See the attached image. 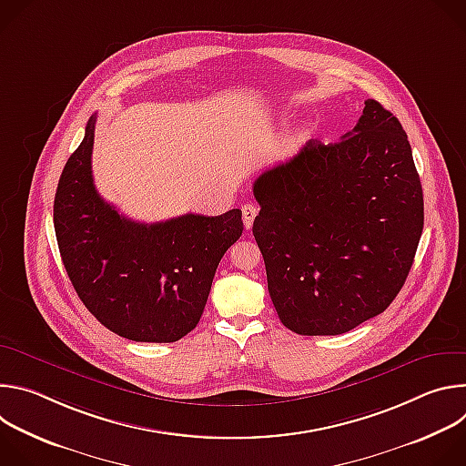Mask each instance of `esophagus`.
Returning a JSON list of instances; mask_svg holds the SVG:
<instances>
[{
    "label": "esophagus",
    "mask_w": 466,
    "mask_h": 466,
    "mask_svg": "<svg viewBox=\"0 0 466 466\" xmlns=\"http://www.w3.org/2000/svg\"><path fill=\"white\" fill-rule=\"evenodd\" d=\"M241 214H243L245 228L250 230V228H252V223H254V219H256V216H258V208L248 203V205H243V207H241Z\"/></svg>",
    "instance_id": "esophagus-1"
}]
</instances>
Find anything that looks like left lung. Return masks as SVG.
I'll return each mask as SVG.
<instances>
[{"label":"left lung","mask_w":466,"mask_h":466,"mask_svg":"<svg viewBox=\"0 0 466 466\" xmlns=\"http://www.w3.org/2000/svg\"><path fill=\"white\" fill-rule=\"evenodd\" d=\"M252 234L282 324L338 336L380 315L402 289L424 227L406 130L367 99L336 144L309 140L254 180Z\"/></svg>","instance_id":"left-lung-1"}]
</instances>
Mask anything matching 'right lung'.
<instances>
[{"label": "right lung", "instance_id": "add662e5", "mask_svg": "<svg viewBox=\"0 0 466 466\" xmlns=\"http://www.w3.org/2000/svg\"><path fill=\"white\" fill-rule=\"evenodd\" d=\"M96 116L66 162L53 223L62 263L88 311L114 334L173 343L197 326L223 254L241 232V210L137 223L105 203L94 186Z\"/></svg>", "mask_w": 466, "mask_h": 466}]
</instances>
